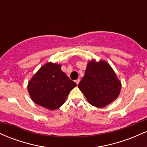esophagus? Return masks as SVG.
<instances>
[{
  "mask_svg": "<svg viewBox=\"0 0 147 147\" xmlns=\"http://www.w3.org/2000/svg\"><path fill=\"white\" fill-rule=\"evenodd\" d=\"M79 82H80V79H76V80H75L76 84H77V85H78V84L79 83Z\"/></svg>",
  "mask_w": 147,
  "mask_h": 147,
  "instance_id": "1",
  "label": "esophagus"
}]
</instances>
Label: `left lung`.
I'll return each instance as SVG.
<instances>
[{"instance_id": "left-lung-1", "label": "left lung", "mask_w": 147, "mask_h": 147, "mask_svg": "<svg viewBox=\"0 0 147 147\" xmlns=\"http://www.w3.org/2000/svg\"><path fill=\"white\" fill-rule=\"evenodd\" d=\"M78 87L91 105L102 108L118 97L121 83L110 65L104 61L92 60L88 63Z\"/></svg>"}]
</instances>
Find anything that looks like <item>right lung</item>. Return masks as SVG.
Here are the masks:
<instances>
[{"label": "right lung", "mask_w": 147, "mask_h": 147, "mask_svg": "<svg viewBox=\"0 0 147 147\" xmlns=\"http://www.w3.org/2000/svg\"><path fill=\"white\" fill-rule=\"evenodd\" d=\"M77 84L61 70L59 64L48 63L28 83L30 97L36 104L50 109H59Z\"/></svg>", "instance_id": "1"}]
</instances>
